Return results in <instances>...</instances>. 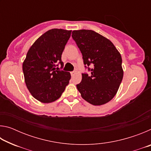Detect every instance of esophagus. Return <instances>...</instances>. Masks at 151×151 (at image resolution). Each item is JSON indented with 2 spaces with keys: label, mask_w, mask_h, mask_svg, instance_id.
<instances>
[{
  "label": "esophagus",
  "mask_w": 151,
  "mask_h": 151,
  "mask_svg": "<svg viewBox=\"0 0 151 151\" xmlns=\"http://www.w3.org/2000/svg\"><path fill=\"white\" fill-rule=\"evenodd\" d=\"M76 74V72L75 71H73V72H70V75L71 76H74Z\"/></svg>",
  "instance_id": "obj_1"
}]
</instances>
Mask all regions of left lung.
Masks as SVG:
<instances>
[{
    "mask_svg": "<svg viewBox=\"0 0 151 151\" xmlns=\"http://www.w3.org/2000/svg\"><path fill=\"white\" fill-rule=\"evenodd\" d=\"M72 37L84 64L93 66L88 68L91 75L83 73L76 85L82 98L95 106L107 103L116 95L123 77L121 54L111 40L94 30H73Z\"/></svg>",
    "mask_w": 151,
    "mask_h": 151,
    "instance_id": "1",
    "label": "left lung"
}]
</instances>
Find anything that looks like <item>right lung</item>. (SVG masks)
Masks as SVG:
<instances>
[{
	"mask_svg": "<svg viewBox=\"0 0 151 151\" xmlns=\"http://www.w3.org/2000/svg\"><path fill=\"white\" fill-rule=\"evenodd\" d=\"M72 30L53 29L33 43L22 64L27 87L35 99L50 103L59 99L69 83V72L58 70L63 66L61 55Z\"/></svg>",
	"mask_w": 151,
	"mask_h": 151,
	"instance_id": "1",
	"label": "right lung"
}]
</instances>
